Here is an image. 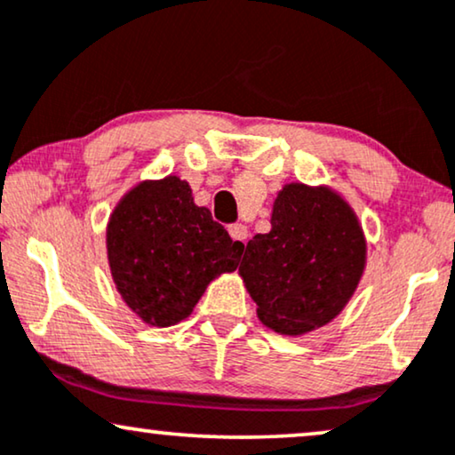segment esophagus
Returning <instances> with one entry per match:
<instances>
[{
	"label": "esophagus",
	"instance_id": "1",
	"mask_svg": "<svg viewBox=\"0 0 455 455\" xmlns=\"http://www.w3.org/2000/svg\"><path fill=\"white\" fill-rule=\"evenodd\" d=\"M228 235H231L233 241H237L239 245H245L247 237H250V231H247L245 224L237 222V224H231V227H228Z\"/></svg>",
	"mask_w": 455,
	"mask_h": 455
}]
</instances>
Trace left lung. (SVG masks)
I'll use <instances>...</instances> for the list:
<instances>
[{"label": "left lung", "instance_id": "left-lung-1", "mask_svg": "<svg viewBox=\"0 0 455 455\" xmlns=\"http://www.w3.org/2000/svg\"><path fill=\"white\" fill-rule=\"evenodd\" d=\"M368 243L355 210L329 185L287 183L270 231L247 241L239 276L259 323L301 337L345 310L364 276Z\"/></svg>", "mask_w": 455, "mask_h": 455}]
</instances>
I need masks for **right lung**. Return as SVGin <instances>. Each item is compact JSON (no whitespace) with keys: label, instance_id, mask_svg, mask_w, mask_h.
Here are the masks:
<instances>
[{"label":"right lung","instance_id":"add662e5","mask_svg":"<svg viewBox=\"0 0 455 455\" xmlns=\"http://www.w3.org/2000/svg\"><path fill=\"white\" fill-rule=\"evenodd\" d=\"M241 253L243 245L196 204L177 174L139 180L106 224L116 291L141 323L157 329L189 318L208 284L237 270Z\"/></svg>","mask_w":455,"mask_h":455}]
</instances>
